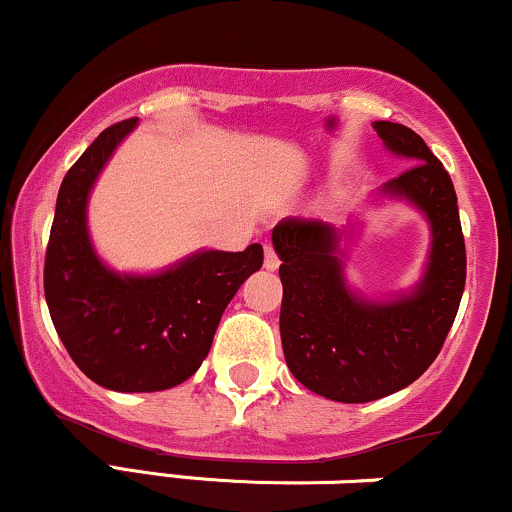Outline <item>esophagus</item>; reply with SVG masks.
<instances>
[{
  "label": "esophagus",
  "mask_w": 512,
  "mask_h": 512,
  "mask_svg": "<svg viewBox=\"0 0 512 512\" xmlns=\"http://www.w3.org/2000/svg\"><path fill=\"white\" fill-rule=\"evenodd\" d=\"M263 251H266V261H263V266H266L268 270H275L280 266V258H278V254H275V249L270 244H266L263 246Z\"/></svg>",
  "instance_id": "obj_1"
}]
</instances>
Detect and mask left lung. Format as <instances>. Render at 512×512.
<instances>
[{
  "label": "left lung",
  "mask_w": 512,
  "mask_h": 512,
  "mask_svg": "<svg viewBox=\"0 0 512 512\" xmlns=\"http://www.w3.org/2000/svg\"><path fill=\"white\" fill-rule=\"evenodd\" d=\"M390 153L412 165L383 184L431 227L429 263L410 294L369 302L347 287V230L321 220L285 218L273 227L280 256V338L302 386L335 402H371L407 388L429 369L465 292L467 256L450 174L424 138L395 122H374Z\"/></svg>",
  "instance_id": "8db88e82"
}]
</instances>
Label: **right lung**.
Segmentation results:
<instances>
[{"mask_svg": "<svg viewBox=\"0 0 512 512\" xmlns=\"http://www.w3.org/2000/svg\"><path fill=\"white\" fill-rule=\"evenodd\" d=\"M136 122L107 126L66 172L45 254V299L59 340L90 381L117 393H155L194 376L225 306L263 266L261 244L196 251L155 275H119L100 261L88 196Z\"/></svg>", "mask_w": 512, "mask_h": 512, "instance_id": "right-lung-1", "label": "right lung"}]
</instances>
